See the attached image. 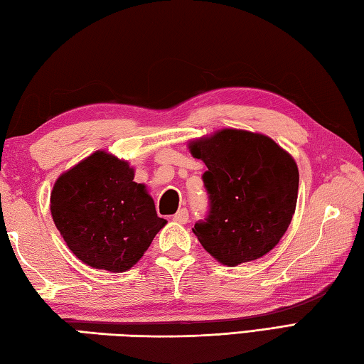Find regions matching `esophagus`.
Returning a JSON list of instances; mask_svg holds the SVG:
<instances>
[{
  "instance_id": "esophagus-1",
  "label": "esophagus",
  "mask_w": 364,
  "mask_h": 364,
  "mask_svg": "<svg viewBox=\"0 0 364 364\" xmlns=\"http://www.w3.org/2000/svg\"><path fill=\"white\" fill-rule=\"evenodd\" d=\"M188 220H189V213H188L186 208H180V210H178L176 213L173 215V221H175V223L184 224V223H188Z\"/></svg>"
}]
</instances>
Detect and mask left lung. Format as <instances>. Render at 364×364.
I'll use <instances>...</instances> for the list:
<instances>
[{
  "label": "left lung",
  "mask_w": 364,
  "mask_h": 364,
  "mask_svg": "<svg viewBox=\"0 0 364 364\" xmlns=\"http://www.w3.org/2000/svg\"><path fill=\"white\" fill-rule=\"evenodd\" d=\"M188 148L208 168L210 215L193 229L202 247L229 267L267 255L296 210L299 170L293 156L270 136L240 129L216 130Z\"/></svg>",
  "instance_id": "8db88e82"
}]
</instances>
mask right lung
Returning a JSON list of instances; mask_svg holds the SVG:
<instances>
[{
    "label": "right lung",
    "mask_w": 364,
    "mask_h": 364,
    "mask_svg": "<svg viewBox=\"0 0 364 364\" xmlns=\"http://www.w3.org/2000/svg\"><path fill=\"white\" fill-rule=\"evenodd\" d=\"M134 176L127 161L98 149L57 178L52 220L71 253L92 269H132L167 224Z\"/></svg>",
    "instance_id": "add662e5"
}]
</instances>
